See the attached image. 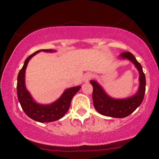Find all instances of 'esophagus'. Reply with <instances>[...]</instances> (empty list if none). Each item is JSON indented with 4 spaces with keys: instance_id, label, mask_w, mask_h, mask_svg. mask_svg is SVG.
Segmentation results:
<instances>
[{
    "instance_id": "34e87169",
    "label": "esophagus",
    "mask_w": 159,
    "mask_h": 159,
    "mask_svg": "<svg viewBox=\"0 0 159 159\" xmlns=\"http://www.w3.org/2000/svg\"><path fill=\"white\" fill-rule=\"evenodd\" d=\"M92 78V75L90 73H87L84 75L83 77V81L84 82H88L89 80L91 79Z\"/></svg>"
}]
</instances>
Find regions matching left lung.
Masks as SVG:
<instances>
[{
    "instance_id": "obj_1",
    "label": "left lung",
    "mask_w": 159,
    "mask_h": 159,
    "mask_svg": "<svg viewBox=\"0 0 159 159\" xmlns=\"http://www.w3.org/2000/svg\"><path fill=\"white\" fill-rule=\"evenodd\" d=\"M119 58L130 61L139 72V87L135 95L127 98H112L96 81H90L93 87V100L95 110L103 116L112 118H124L133 113L142 102L146 89L145 75L134 55L129 52H125L119 55Z\"/></svg>"
}]
</instances>
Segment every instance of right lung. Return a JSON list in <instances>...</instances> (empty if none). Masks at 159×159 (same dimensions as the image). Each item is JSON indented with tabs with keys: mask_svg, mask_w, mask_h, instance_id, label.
I'll list each match as a JSON object with an SVG mask.
<instances>
[{
	"mask_svg": "<svg viewBox=\"0 0 159 159\" xmlns=\"http://www.w3.org/2000/svg\"><path fill=\"white\" fill-rule=\"evenodd\" d=\"M40 52H53V49H41L28 57L24 61V64L18 75L17 83V94L20 106L26 116L34 121L41 122H52L60 119L66 113L70 107L72 98L78 90L81 89V86L68 88L65 89L63 94L58 100L49 104H38L32 98L31 94L26 89L25 84V72L27 64L34 55Z\"/></svg>",
	"mask_w": 159,
	"mask_h": 159,
	"instance_id": "1",
	"label": "right lung"
}]
</instances>
